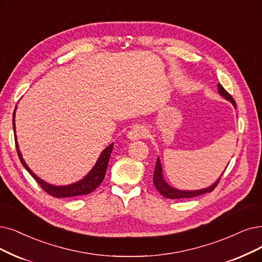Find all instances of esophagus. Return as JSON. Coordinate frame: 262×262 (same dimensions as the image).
Returning <instances> with one entry per match:
<instances>
[{
    "instance_id": "esophagus-1",
    "label": "esophagus",
    "mask_w": 262,
    "mask_h": 262,
    "mask_svg": "<svg viewBox=\"0 0 262 262\" xmlns=\"http://www.w3.org/2000/svg\"><path fill=\"white\" fill-rule=\"evenodd\" d=\"M146 135H147V131H146V129H144L143 127H140V125H134V127L128 132L127 137L131 141H134V140L145 138Z\"/></svg>"
}]
</instances>
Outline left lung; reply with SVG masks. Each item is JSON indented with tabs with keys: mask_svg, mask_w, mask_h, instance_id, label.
Returning a JSON list of instances; mask_svg holds the SVG:
<instances>
[{
	"mask_svg": "<svg viewBox=\"0 0 262 262\" xmlns=\"http://www.w3.org/2000/svg\"><path fill=\"white\" fill-rule=\"evenodd\" d=\"M218 92L221 93V96L224 97L225 99H227L228 101L231 102L233 104V106L236 108L235 105V101L233 100V98L231 97V95H229V92L226 91V89L221 85V83H218ZM223 174L221 175V177L208 188H204V189H200V190H179L176 189V188L171 187L169 184H167L164 179H163V175H162V165L160 162V159L158 158L157 159L156 162V166H155V172H154V185L156 187V189L158 190L164 198L167 199H186V198H194L198 195H201L203 193H207V192H212L216 186L218 185L219 181H221Z\"/></svg>",
	"mask_w": 262,
	"mask_h": 262,
	"instance_id": "obj_1",
	"label": "left lung"
}]
</instances>
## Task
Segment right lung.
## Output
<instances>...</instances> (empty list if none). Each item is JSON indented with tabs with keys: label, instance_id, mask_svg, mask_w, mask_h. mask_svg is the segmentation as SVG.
<instances>
[{
	"label": "right lung",
	"instance_id": "right-lung-1",
	"mask_svg": "<svg viewBox=\"0 0 262 262\" xmlns=\"http://www.w3.org/2000/svg\"><path fill=\"white\" fill-rule=\"evenodd\" d=\"M15 111H16V108H15ZM13 127H14V132H15V143H16L17 154L19 156L20 162L23 163V165L26 167V170L31 175H32L33 179L38 183V185L43 188V190H45L48 194L55 196V198H70V196L88 194L95 190L104 180V176H105V173L107 170L110 157H111V154L113 150V144H111L108 147H106L102 151L96 165L92 167V170L85 177H83L82 180H80L79 182H76L74 184L67 185V186H52V185L44 182L43 180H40L39 177H37L32 171L30 170V167L25 162L23 156H21V152H20V150H19V146H18L17 138H16L15 112H14V116H13Z\"/></svg>",
	"mask_w": 262,
	"mask_h": 262
}]
</instances>
